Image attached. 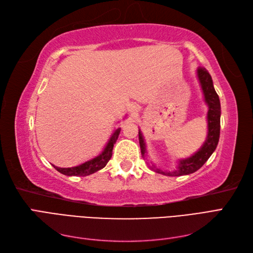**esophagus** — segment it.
<instances>
[{"label": "esophagus", "mask_w": 253, "mask_h": 253, "mask_svg": "<svg viewBox=\"0 0 253 253\" xmlns=\"http://www.w3.org/2000/svg\"><path fill=\"white\" fill-rule=\"evenodd\" d=\"M129 111H131V113H137V112L139 111V108L137 105H132V108H131V110H129Z\"/></svg>", "instance_id": "esophagus-1"}]
</instances>
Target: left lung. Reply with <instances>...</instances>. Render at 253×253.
<instances>
[{
	"label": "left lung",
	"instance_id": "8db88e82",
	"mask_svg": "<svg viewBox=\"0 0 253 253\" xmlns=\"http://www.w3.org/2000/svg\"><path fill=\"white\" fill-rule=\"evenodd\" d=\"M197 78L200 81L201 87L204 94L205 102L208 105V114H207V122H208V134L204 144L200 148L197 152H195L192 156L188 158L179 159L177 168L174 171H163L156 168L154 165H152L150 168L154 170L156 173L167 175V176H181V175H189L194 173L198 169L204 166V164L209 159L212 155V153L215 151L218 139H219V132H220V102L218 95L216 94L215 89L213 86V81L209 72L205 67H197ZM139 144L141 150V155L144 158L147 154V147L143 135L139 129Z\"/></svg>",
	"mask_w": 253,
	"mask_h": 253
}]
</instances>
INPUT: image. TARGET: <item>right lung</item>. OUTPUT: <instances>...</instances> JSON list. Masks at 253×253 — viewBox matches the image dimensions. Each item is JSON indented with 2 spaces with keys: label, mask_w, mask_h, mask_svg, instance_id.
<instances>
[{
  "label": "right lung",
  "mask_w": 253,
  "mask_h": 253,
  "mask_svg": "<svg viewBox=\"0 0 253 253\" xmlns=\"http://www.w3.org/2000/svg\"><path fill=\"white\" fill-rule=\"evenodd\" d=\"M120 129H121L120 127L115 129L114 133L111 136V138L109 139L108 143H106L105 148L98 156L91 158V159L87 160V162L83 163L79 166L72 167V168H59L56 166H53V167H55V169L58 172L62 173L64 175H67V176H87L89 174H93L99 170H101L102 168H104L106 166V164L109 163V160L112 157L114 144L118 139Z\"/></svg>",
  "instance_id": "add662e5"
}]
</instances>
